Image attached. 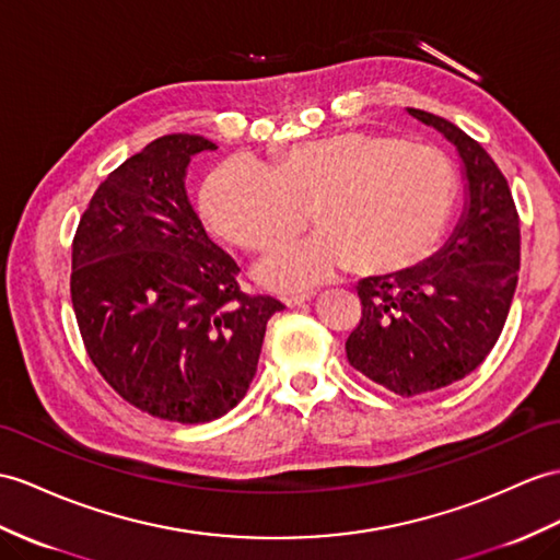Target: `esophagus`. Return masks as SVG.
Listing matches in <instances>:
<instances>
[{
    "mask_svg": "<svg viewBox=\"0 0 560 560\" xmlns=\"http://www.w3.org/2000/svg\"><path fill=\"white\" fill-rule=\"evenodd\" d=\"M313 294H284L282 296V304L284 306H299V304H304V302H308Z\"/></svg>",
    "mask_w": 560,
    "mask_h": 560,
    "instance_id": "esophagus-1",
    "label": "esophagus"
}]
</instances>
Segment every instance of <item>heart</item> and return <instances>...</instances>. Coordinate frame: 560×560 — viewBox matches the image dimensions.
Returning a JSON list of instances; mask_svg holds the SVG:
<instances>
[{"mask_svg":"<svg viewBox=\"0 0 560 560\" xmlns=\"http://www.w3.org/2000/svg\"><path fill=\"white\" fill-rule=\"evenodd\" d=\"M316 197L318 233L280 242L256 266L268 288L304 290L357 261L363 272H394L425 258L454 209L456 173L440 149L385 132H339L299 142L270 166L225 159L201 187L203 221L242 249L302 223Z\"/></svg>","mask_w":560,"mask_h":560,"instance_id":"1","label":"heart"}]
</instances>
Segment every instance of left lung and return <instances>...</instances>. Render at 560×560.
Wrapping results in <instances>:
<instances>
[{"instance_id": "8db88e82", "label": "left lung", "mask_w": 560, "mask_h": 560, "mask_svg": "<svg viewBox=\"0 0 560 560\" xmlns=\"http://www.w3.org/2000/svg\"><path fill=\"white\" fill-rule=\"evenodd\" d=\"M408 114L456 147L466 207L438 254L359 282L363 316L347 359L373 383L416 397L463 380L497 345L521 268V221L506 177L480 142L446 118Z\"/></svg>"}]
</instances>
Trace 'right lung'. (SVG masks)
Masks as SVG:
<instances>
[{"mask_svg":"<svg viewBox=\"0 0 560 560\" xmlns=\"http://www.w3.org/2000/svg\"><path fill=\"white\" fill-rule=\"evenodd\" d=\"M201 135H163L90 199L73 240L71 299L92 363L122 399L173 422L235 408L282 304L240 292V268L209 240L185 177Z\"/></svg>","mask_w":560,"mask_h":560,"instance_id":"obj_1","label":"right lung"}]
</instances>
